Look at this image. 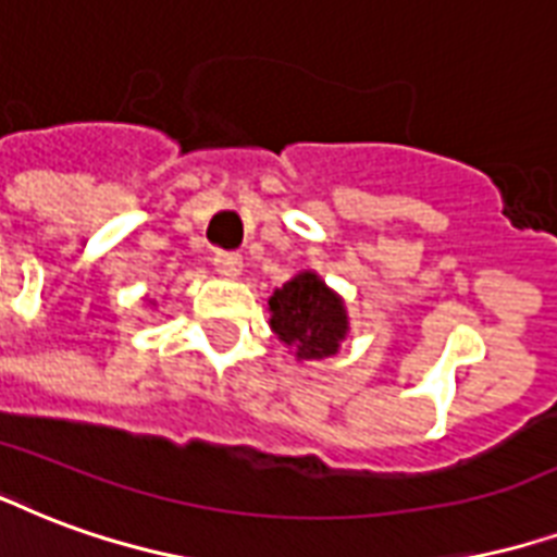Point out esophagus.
Here are the masks:
<instances>
[{"label": "esophagus", "mask_w": 557, "mask_h": 557, "mask_svg": "<svg viewBox=\"0 0 557 557\" xmlns=\"http://www.w3.org/2000/svg\"><path fill=\"white\" fill-rule=\"evenodd\" d=\"M212 262H215L218 274H224V277H238V274H242V257H238V253L218 250Z\"/></svg>", "instance_id": "34e87169"}]
</instances>
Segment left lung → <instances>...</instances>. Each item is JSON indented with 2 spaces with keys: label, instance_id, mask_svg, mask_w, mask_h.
<instances>
[{
  "label": "left lung",
  "instance_id": "left-lung-1",
  "mask_svg": "<svg viewBox=\"0 0 557 557\" xmlns=\"http://www.w3.org/2000/svg\"><path fill=\"white\" fill-rule=\"evenodd\" d=\"M268 312L271 331L300 362L333 357L351 331L345 300L315 271H298L274 289L268 298Z\"/></svg>",
  "mask_w": 557,
  "mask_h": 557
}]
</instances>
